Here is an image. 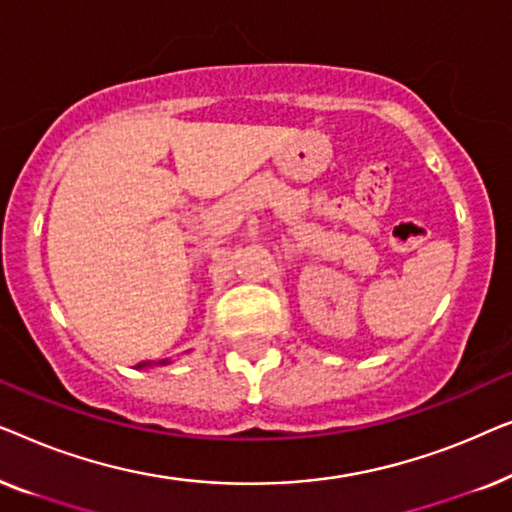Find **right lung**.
<instances>
[{
    "instance_id": "obj_1",
    "label": "right lung",
    "mask_w": 512,
    "mask_h": 512,
    "mask_svg": "<svg viewBox=\"0 0 512 512\" xmlns=\"http://www.w3.org/2000/svg\"><path fill=\"white\" fill-rule=\"evenodd\" d=\"M165 363H170V361H167V359H165V361H158L156 366H165ZM146 366H153V363H149V361H144V363H137V368H146Z\"/></svg>"
}]
</instances>
